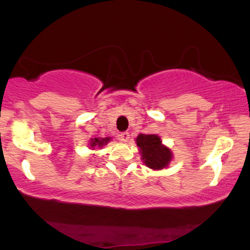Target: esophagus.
Listing matches in <instances>:
<instances>
[{
  "label": "esophagus",
  "mask_w": 250,
  "mask_h": 250,
  "mask_svg": "<svg viewBox=\"0 0 250 250\" xmlns=\"http://www.w3.org/2000/svg\"><path fill=\"white\" fill-rule=\"evenodd\" d=\"M120 139H121L123 142H128L129 139H130V135H129L128 131H125V133L120 134Z\"/></svg>",
  "instance_id": "esophagus-1"
}]
</instances>
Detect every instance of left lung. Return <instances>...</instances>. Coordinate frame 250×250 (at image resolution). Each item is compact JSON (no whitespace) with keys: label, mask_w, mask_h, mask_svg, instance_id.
I'll list each match as a JSON object with an SVG mask.
<instances>
[{"label":"left lung","mask_w":250,"mask_h":250,"mask_svg":"<svg viewBox=\"0 0 250 250\" xmlns=\"http://www.w3.org/2000/svg\"><path fill=\"white\" fill-rule=\"evenodd\" d=\"M135 141L140 148L143 163L150 169L159 170L166 168L173 159L170 149L162 145L161 139L157 135L140 134Z\"/></svg>","instance_id":"1"}]
</instances>
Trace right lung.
Listing matches in <instances>:
<instances>
[{"mask_svg":"<svg viewBox=\"0 0 250 250\" xmlns=\"http://www.w3.org/2000/svg\"><path fill=\"white\" fill-rule=\"evenodd\" d=\"M110 141V137H99V139H97V137H95V139H91V141H90V147L91 148H102L103 146H105L107 145V143Z\"/></svg>","mask_w":250,"mask_h":250,"instance_id":"obj_1","label":"right lung"}]
</instances>
